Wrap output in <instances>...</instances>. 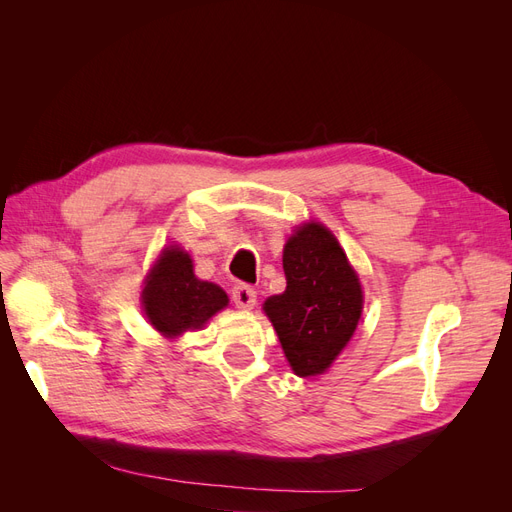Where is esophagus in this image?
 Wrapping results in <instances>:
<instances>
[{
    "label": "esophagus",
    "instance_id": "34e87169",
    "mask_svg": "<svg viewBox=\"0 0 512 512\" xmlns=\"http://www.w3.org/2000/svg\"><path fill=\"white\" fill-rule=\"evenodd\" d=\"M232 303L239 309H252L256 305V290L252 286H235L232 288Z\"/></svg>",
    "mask_w": 512,
    "mask_h": 512
}]
</instances>
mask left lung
Returning a JSON list of instances; mask_svg holds the SVG:
<instances>
[{"instance_id": "left-lung-1", "label": "left lung", "mask_w": 512, "mask_h": 512, "mask_svg": "<svg viewBox=\"0 0 512 512\" xmlns=\"http://www.w3.org/2000/svg\"><path fill=\"white\" fill-rule=\"evenodd\" d=\"M286 290L265 301L294 374L327 369L346 348L363 312L359 277L329 228L305 224L284 247Z\"/></svg>"}]
</instances>
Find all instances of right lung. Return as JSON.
Segmentation results:
<instances>
[{"label": "right lung", "mask_w": 512, "mask_h": 512, "mask_svg": "<svg viewBox=\"0 0 512 512\" xmlns=\"http://www.w3.org/2000/svg\"><path fill=\"white\" fill-rule=\"evenodd\" d=\"M143 305L153 327L166 337H175L203 327L228 305V297L220 286L198 280L188 254L179 247H168L149 275Z\"/></svg>", "instance_id": "obj_1"}]
</instances>
